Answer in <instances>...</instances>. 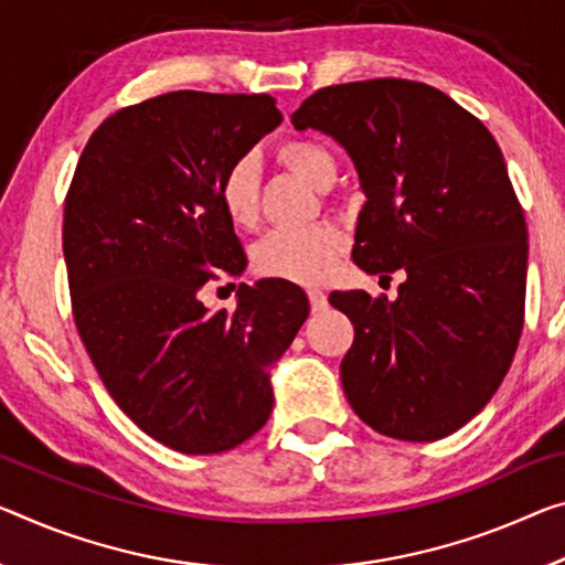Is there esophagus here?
<instances>
[{
	"label": "esophagus",
	"mask_w": 565,
	"mask_h": 565,
	"mask_svg": "<svg viewBox=\"0 0 565 565\" xmlns=\"http://www.w3.org/2000/svg\"><path fill=\"white\" fill-rule=\"evenodd\" d=\"M308 300H310V308H312V312H320V310H326V308H328V298H326V292H323V290H318V288H310V290H308Z\"/></svg>",
	"instance_id": "34e87169"
}]
</instances>
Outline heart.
Returning <instances> with one entry per match:
<instances>
[{"mask_svg":"<svg viewBox=\"0 0 565 565\" xmlns=\"http://www.w3.org/2000/svg\"><path fill=\"white\" fill-rule=\"evenodd\" d=\"M277 159L312 186H328L335 177V159L323 141L312 136H292L277 146ZM220 204L227 220L239 230L257 224V177L249 159L234 161L220 179ZM349 239L335 224H316L302 230H273L253 247L257 275L298 285L323 282L335 270Z\"/></svg>","mask_w":565,"mask_h":565,"instance_id":"obj_1","label":"heart"}]
</instances>
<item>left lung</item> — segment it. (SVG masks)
I'll return each mask as SVG.
<instances>
[{
	"label": "left lung",
	"mask_w": 565,
	"mask_h": 565,
	"mask_svg": "<svg viewBox=\"0 0 565 565\" xmlns=\"http://www.w3.org/2000/svg\"><path fill=\"white\" fill-rule=\"evenodd\" d=\"M290 120L355 163L366 204L353 263L406 275L396 300L328 298L353 323L345 398L386 437H447L498 392L523 333L527 227L500 146L449 95L404 77L328 85Z\"/></svg>",
	"instance_id": "left-lung-1"
}]
</instances>
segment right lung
<instances>
[{
    "label": "right lung",
    "mask_w": 565,
    "mask_h": 565,
    "mask_svg": "<svg viewBox=\"0 0 565 565\" xmlns=\"http://www.w3.org/2000/svg\"><path fill=\"white\" fill-rule=\"evenodd\" d=\"M280 120L270 95H156L95 128L67 189L77 333L113 402L177 452H227L265 427L267 366L308 318L306 292L275 277L242 282L234 310L199 300L247 265L222 173Z\"/></svg>",
    "instance_id": "right-lung-1"
}]
</instances>
